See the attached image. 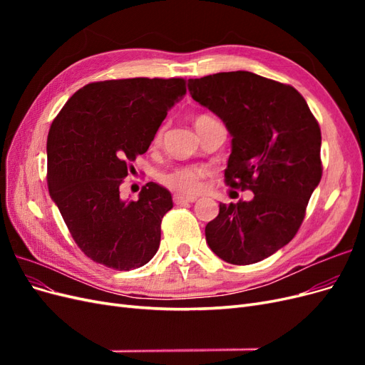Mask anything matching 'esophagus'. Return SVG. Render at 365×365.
<instances>
[{
    "mask_svg": "<svg viewBox=\"0 0 365 365\" xmlns=\"http://www.w3.org/2000/svg\"><path fill=\"white\" fill-rule=\"evenodd\" d=\"M197 200L196 196L192 195H182V193H175L173 195V201L176 204H181V202H195Z\"/></svg>",
    "mask_w": 365,
    "mask_h": 365,
    "instance_id": "34e87169",
    "label": "esophagus"
}]
</instances>
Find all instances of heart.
Returning a JSON list of instances; mask_svg holds the SVG:
<instances>
[{
    "label": "heart",
    "mask_w": 365,
    "mask_h": 365,
    "mask_svg": "<svg viewBox=\"0 0 365 365\" xmlns=\"http://www.w3.org/2000/svg\"><path fill=\"white\" fill-rule=\"evenodd\" d=\"M207 118V115L197 117L196 121ZM161 132L157 134L160 138ZM210 175V168L205 164H181L160 173V181L169 189L181 193H197L204 185V180Z\"/></svg>",
    "instance_id": "heart-1"
}]
</instances>
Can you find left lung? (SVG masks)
<instances>
[{"label":"left lung","instance_id":"1","mask_svg":"<svg viewBox=\"0 0 365 365\" xmlns=\"http://www.w3.org/2000/svg\"><path fill=\"white\" fill-rule=\"evenodd\" d=\"M195 102L224 121L231 135L225 180L250 189L251 201L219 204L205 227L216 256L251 264L289 244L322 180V132L302 94L250 71L189 79Z\"/></svg>","mask_w":365,"mask_h":365}]
</instances>
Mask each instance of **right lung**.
Returning <instances> with one entry per match:
<instances>
[{"label":"right lung","mask_w":365,"mask_h":365,"mask_svg":"<svg viewBox=\"0 0 365 365\" xmlns=\"http://www.w3.org/2000/svg\"><path fill=\"white\" fill-rule=\"evenodd\" d=\"M184 79H120L83 86L61 109L47 138L48 192L88 257L117 271L146 264L160 247L172 195L157 182L125 201L120 185L145 153Z\"/></svg>","instance_id":"1"}]
</instances>
